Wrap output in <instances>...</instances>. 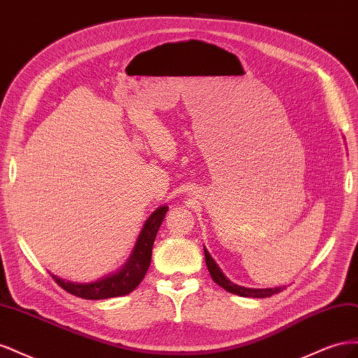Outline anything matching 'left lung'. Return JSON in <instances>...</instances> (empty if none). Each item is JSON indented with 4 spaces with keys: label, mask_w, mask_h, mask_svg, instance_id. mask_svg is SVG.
<instances>
[{
    "label": "left lung",
    "mask_w": 358,
    "mask_h": 358,
    "mask_svg": "<svg viewBox=\"0 0 358 358\" xmlns=\"http://www.w3.org/2000/svg\"><path fill=\"white\" fill-rule=\"evenodd\" d=\"M204 248V246H203ZM204 258H206V266H208L209 273L212 276V279L215 280L216 284L220 287H222L225 291L231 292V294L236 296H241V297H254V299H264V297H270L273 294H278L284 289V287H275V288H249V287H242V285H237L231 280L227 278L222 270L220 268V266L216 264L215 259L210 257L208 249L204 248Z\"/></svg>",
    "instance_id": "obj_1"
}]
</instances>
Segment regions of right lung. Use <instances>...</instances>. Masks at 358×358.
I'll return each instance as SVG.
<instances>
[{"instance_id": "obj_1", "label": "right lung", "mask_w": 358, "mask_h": 358, "mask_svg": "<svg viewBox=\"0 0 358 358\" xmlns=\"http://www.w3.org/2000/svg\"><path fill=\"white\" fill-rule=\"evenodd\" d=\"M167 210L169 208L164 204L150 213L137 237L131 255L128 257L127 263L121 268H117L116 272L96 279L94 282H71V280H66L50 273L52 278L57 280L59 287L69 291L70 294L86 300H101L129 294L142 282V279L148 272L155 237L162 220L166 218Z\"/></svg>"}]
</instances>
